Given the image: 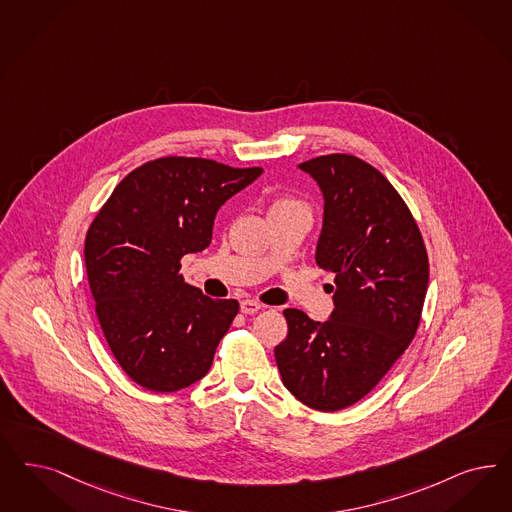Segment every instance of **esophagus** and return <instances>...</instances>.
<instances>
[{
    "instance_id": "obj_1",
    "label": "esophagus",
    "mask_w": 512,
    "mask_h": 512,
    "mask_svg": "<svg viewBox=\"0 0 512 512\" xmlns=\"http://www.w3.org/2000/svg\"><path fill=\"white\" fill-rule=\"evenodd\" d=\"M261 308H263V304L257 302V300L246 299L240 302V310H242V314H247V316L259 312Z\"/></svg>"
}]
</instances>
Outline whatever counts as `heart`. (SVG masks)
Returning a JSON list of instances; mask_svg holds the SVG:
<instances>
[{"mask_svg": "<svg viewBox=\"0 0 512 512\" xmlns=\"http://www.w3.org/2000/svg\"><path fill=\"white\" fill-rule=\"evenodd\" d=\"M299 206H304V204L297 200L295 196H291V194H278V196H274V200L270 204V213L293 210V208H299Z\"/></svg>", "mask_w": 512, "mask_h": 512, "instance_id": "b5f03b06", "label": "heart"}]
</instances>
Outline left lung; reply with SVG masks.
<instances>
[{"label": "left lung", "instance_id": "obj_1", "mask_svg": "<svg viewBox=\"0 0 512 512\" xmlns=\"http://www.w3.org/2000/svg\"><path fill=\"white\" fill-rule=\"evenodd\" d=\"M299 168L325 198L316 261L336 274L335 310L325 323L283 310L289 333L274 355L300 403L336 412L371 393L412 342L429 259L405 200L369 162L333 153Z\"/></svg>", "mask_w": 512, "mask_h": 512}]
</instances>
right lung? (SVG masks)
<instances>
[{
	"label": "right lung",
	"mask_w": 512,
	"mask_h": 512,
	"mask_svg": "<svg viewBox=\"0 0 512 512\" xmlns=\"http://www.w3.org/2000/svg\"><path fill=\"white\" fill-rule=\"evenodd\" d=\"M261 174L259 166L160 157L124 177L94 217L85 266L96 316L141 388L172 393L210 371L240 304L185 282L181 257L210 246L217 210Z\"/></svg>",
	"instance_id": "1"
}]
</instances>
